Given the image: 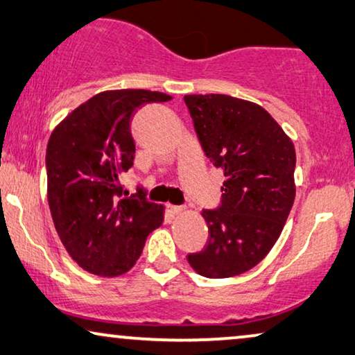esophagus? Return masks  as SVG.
<instances>
[{"instance_id":"1","label":"esophagus","mask_w":355,"mask_h":355,"mask_svg":"<svg viewBox=\"0 0 355 355\" xmlns=\"http://www.w3.org/2000/svg\"><path fill=\"white\" fill-rule=\"evenodd\" d=\"M168 211H171V214H173V216H180L184 211L183 206H168Z\"/></svg>"}]
</instances>
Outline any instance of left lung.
I'll return each instance as SVG.
<instances>
[{"label": "left lung", "mask_w": 355, "mask_h": 355, "mask_svg": "<svg viewBox=\"0 0 355 355\" xmlns=\"http://www.w3.org/2000/svg\"><path fill=\"white\" fill-rule=\"evenodd\" d=\"M199 141L225 182L222 204L204 211L209 241L188 254L199 275L228 278L270 252L291 211L296 151L278 122L256 103L228 94H187Z\"/></svg>", "instance_id": "obj_1"}]
</instances>
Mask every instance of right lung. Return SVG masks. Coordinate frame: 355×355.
I'll list each match as a JSON object with an SVG mask.
<instances>
[{"mask_svg": "<svg viewBox=\"0 0 355 355\" xmlns=\"http://www.w3.org/2000/svg\"><path fill=\"white\" fill-rule=\"evenodd\" d=\"M172 96L149 89H109L80 104L53 130L46 148L48 204L61 243L83 270L119 277L162 225L164 206L141 188L122 198L119 177L133 166L130 122L146 103Z\"/></svg>", "mask_w": 355, "mask_h": 355, "instance_id": "add662e5", "label": "right lung"}]
</instances>
